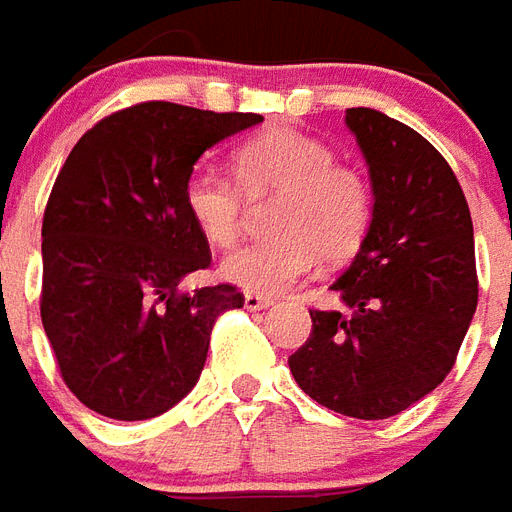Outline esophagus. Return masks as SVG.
Masks as SVG:
<instances>
[{"mask_svg":"<svg viewBox=\"0 0 512 512\" xmlns=\"http://www.w3.org/2000/svg\"><path fill=\"white\" fill-rule=\"evenodd\" d=\"M274 304L271 298L266 295H257V293H244V306L249 312H260V309H268V306Z\"/></svg>","mask_w":512,"mask_h":512,"instance_id":"1","label":"esophagus"}]
</instances>
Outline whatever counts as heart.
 <instances>
[{
  "mask_svg": "<svg viewBox=\"0 0 512 512\" xmlns=\"http://www.w3.org/2000/svg\"><path fill=\"white\" fill-rule=\"evenodd\" d=\"M236 179L200 168L184 184L192 225L214 246L236 244L252 200L279 195L268 241L246 244L222 260L219 274L246 293L274 295L295 285L323 257L347 263L372 225V189L358 170L336 165L328 143L293 127H268L233 154Z\"/></svg>",
  "mask_w": 512,
  "mask_h": 512,
  "instance_id": "obj_1",
  "label": "heart"
}]
</instances>
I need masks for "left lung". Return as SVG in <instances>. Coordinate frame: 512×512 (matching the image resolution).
I'll return each instance as SVG.
<instances>
[{
  "label": "left lung",
  "mask_w": 512,
  "mask_h": 512,
  "mask_svg": "<svg viewBox=\"0 0 512 512\" xmlns=\"http://www.w3.org/2000/svg\"><path fill=\"white\" fill-rule=\"evenodd\" d=\"M344 124L369 168L372 225L331 285L342 309L309 312L290 372L328 410L382 420L456 363L478 306L475 233L453 170L423 135L374 108H347Z\"/></svg>",
  "instance_id": "1"
}]
</instances>
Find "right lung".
Segmentation results:
<instances>
[{"instance_id":"add662e5","label":"right lung","mask_w":512,"mask_h":512,"mask_svg":"<svg viewBox=\"0 0 512 512\" xmlns=\"http://www.w3.org/2000/svg\"><path fill=\"white\" fill-rule=\"evenodd\" d=\"M257 113L140 102L94 124L59 170L43 217L40 314L67 388L113 420H149L200 380L233 285L179 293L211 263L184 208L203 151Z\"/></svg>"}]
</instances>
